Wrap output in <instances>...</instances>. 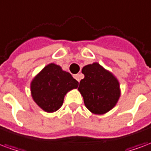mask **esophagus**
<instances>
[{
	"label": "esophagus",
	"instance_id": "esophagus-1",
	"mask_svg": "<svg viewBox=\"0 0 151 151\" xmlns=\"http://www.w3.org/2000/svg\"><path fill=\"white\" fill-rule=\"evenodd\" d=\"M73 78H74L78 82H80V80H81V78H82V77H81L80 74H75V75L73 76Z\"/></svg>",
	"mask_w": 151,
	"mask_h": 151
}]
</instances>
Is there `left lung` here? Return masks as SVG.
I'll use <instances>...</instances> for the list:
<instances>
[{
    "instance_id": "left-lung-1",
    "label": "left lung",
    "mask_w": 151,
    "mask_h": 151,
    "mask_svg": "<svg viewBox=\"0 0 151 151\" xmlns=\"http://www.w3.org/2000/svg\"><path fill=\"white\" fill-rule=\"evenodd\" d=\"M82 73L85 78L81 80L78 90L86 108L95 115L111 111L121 94L120 82L116 76L98 62L85 65Z\"/></svg>"
}]
</instances>
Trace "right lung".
I'll list each match as a JSON object with an SVG mask.
<instances>
[{
	"label": "right lung",
	"instance_id": "obj_1",
	"mask_svg": "<svg viewBox=\"0 0 151 151\" xmlns=\"http://www.w3.org/2000/svg\"><path fill=\"white\" fill-rule=\"evenodd\" d=\"M78 86L69 73L54 63L47 65L31 82V95L35 103L46 112H54L63 104L65 95Z\"/></svg>",
	"mask_w": 151,
	"mask_h": 151
}]
</instances>
